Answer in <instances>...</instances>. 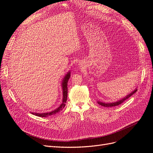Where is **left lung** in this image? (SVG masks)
I'll return each instance as SVG.
<instances>
[{"mask_svg":"<svg viewBox=\"0 0 153 153\" xmlns=\"http://www.w3.org/2000/svg\"><path fill=\"white\" fill-rule=\"evenodd\" d=\"M137 91V89H135L134 91H133L132 92H131L130 94H129L128 95H127L126 96V97H124L123 99H121L120 100H119V101H117V102H110V103H105V102H100V101H98L97 103L99 104H100L101 106H104V107H112V106H118L119 105V104H120L121 103H123L124 101H126V99H128L129 97H130L133 94H134L136 91Z\"/></svg>","mask_w":153,"mask_h":153,"instance_id":"left-lung-1","label":"left lung"}]
</instances>
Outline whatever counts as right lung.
I'll use <instances>...</instances> for the list:
<instances>
[{
  "instance_id": "obj_1",
  "label": "right lung",
  "mask_w": 153,
  "mask_h": 153,
  "mask_svg": "<svg viewBox=\"0 0 153 153\" xmlns=\"http://www.w3.org/2000/svg\"><path fill=\"white\" fill-rule=\"evenodd\" d=\"M71 77V72H68L67 75L65 76L63 79L62 81V90H63V100H62V103L61 104V105L56 110L52 111L51 112H47V113H33L30 112L33 115H35L38 117H47L48 116H51L52 115H55L56 113L59 112L63 110V108L65 106V104L67 102V94H68V87H67V83L68 81Z\"/></svg>"
}]
</instances>
